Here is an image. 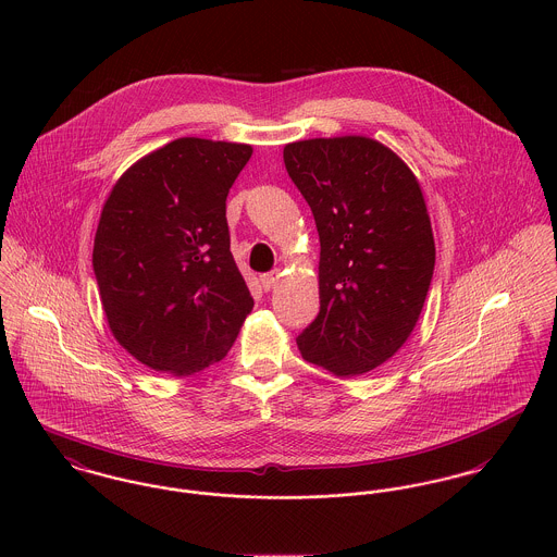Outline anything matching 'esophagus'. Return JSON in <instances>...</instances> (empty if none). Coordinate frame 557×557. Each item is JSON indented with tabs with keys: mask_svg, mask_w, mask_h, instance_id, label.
Returning a JSON list of instances; mask_svg holds the SVG:
<instances>
[{
	"mask_svg": "<svg viewBox=\"0 0 557 557\" xmlns=\"http://www.w3.org/2000/svg\"><path fill=\"white\" fill-rule=\"evenodd\" d=\"M278 278H281V272H270V274H263L261 276V285H263V289L265 292H270L276 283H278Z\"/></svg>",
	"mask_w": 557,
	"mask_h": 557,
	"instance_id": "1",
	"label": "esophagus"
}]
</instances>
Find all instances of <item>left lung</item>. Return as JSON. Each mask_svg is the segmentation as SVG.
I'll use <instances>...</instances> for the list:
<instances>
[{
	"mask_svg": "<svg viewBox=\"0 0 557 557\" xmlns=\"http://www.w3.org/2000/svg\"><path fill=\"white\" fill-rule=\"evenodd\" d=\"M283 159L321 244L319 315L298 336L300 354L358 377L397 354L426 300L435 242L420 182L362 135L294 141Z\"/></svg>",
	"mask_w": 557,
	"mask_h": 557,
	"instance_id": "left-lung-1",
	"label": "left lung"
}]
</instances>
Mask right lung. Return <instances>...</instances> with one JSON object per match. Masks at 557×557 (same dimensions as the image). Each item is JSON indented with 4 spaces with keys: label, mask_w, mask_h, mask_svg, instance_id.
Segmentation results:
<instances>
[{
    "label": "right lung",
    "mask_w": 557,
    "mask_h": 557,
    "mask_svg": "<svg viewBox=\"0 0 557 557\" xmlns=\"http://www.w3.org/2000/svg\"><path fill=\"white\" fill-rule=\"evenodd\" d=\"M250 154L248 144L175 139L131 164L102 206L91 263L109 330L171 377L221 362L252 311L225 219Z\"/></svg>",
    "instance_id": "1"
}]
</instances>
